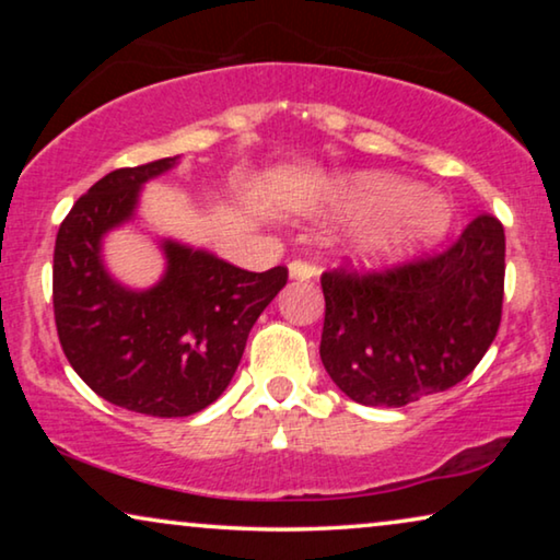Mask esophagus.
Listing matches in <instances>:
<instances>
[{
    "label": "esophagus",
    "instance_id": "esophagus-1",
    "mask_svg": "<svg viewBox=\"0 0 560 560\" xmlns=\"http://www.w3.org/2000/svg\"><path fill=\"white\" fill-rule=\"evenodd\" d=\"M288 272L293 280H311L313 275H316V267L311 262H303V259H293V262L288 265Z\"/></svg>",
    "mask_w": 560,
    "mask_h": 560
}]
</instances>
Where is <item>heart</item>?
Instances as JSON below:
<instances>
[{
    "mask_svg": "<svg viewBox=\"0 0 560 560\" xmlns=\"http://www.w3.org/2000/svg\"><path fill=\"white\" fill-rule=\"evenodd\" d=\"M336 209L359 221L351 255L366 267L400 262L446 234L451 209L441 196L389 173H359L328 190Z\"/></svg>",
    "mask_w": 560,
    "mask_h": 560,
    "instance_id": "obj_1",
    "label": "heart"
}]
</instances>
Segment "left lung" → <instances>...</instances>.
<instances>
[{
  "mask_svg": "<svg viewBox=\"0 0 560 560\" xmlns=\"http://www.w3.org/2000/svg\"><path fill=\"white\" fill-rule=\"evenodd\" d=\"M320 362L354 402L402 408L454 387L492 347L502 320L504 229L481 213L439 255L320 275Z\"/></svg>",
  "mask_w": 560,
  "mask_h": 560,
  "instance_id": "obj_1",
  "label": "left lung"
}]
</instances>
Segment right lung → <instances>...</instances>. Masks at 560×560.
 <instances>
[{
    "label": "right lung",
    "instance_id": "1",
    "mask_svg": "<svg viewBox=\"0 0 560 560\" xmlns=\"http://www.w3.org/2000/svg\"><path fill=\"white\" fill-rule=\"evenodd\" d=\"M175 160L96 180L68 211L52 255V311L68 362L98 397L152 418L194 416L217 400L259 313L288 282V267L247 272L171 240L152 288H125L106 272L104 234L132 221L144 183Z\"/></svg>",
    "mask_w": 560,
    "mask_h": 560
}]
</instances>
